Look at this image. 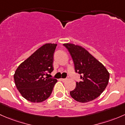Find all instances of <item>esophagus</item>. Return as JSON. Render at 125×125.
I'll return each mask as SVG.
<instances>
[{
	"label": "esophagus",
	"instance_id": "34e87169",
	"mask_svg": "<svg viewBox=\"0 0 125 125\" xmlns=\"http://www.w3.org/2000/svg\"><path fill=\"white\" fill-rule=\"evenodd\" d=\"M66 80H67V79H63V78H61V81L62 82H65Z\"/></svg>",
	"mask_w": 125,
	"mask_h": 125
}]
</instances>
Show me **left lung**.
<instances>
[{
    "label": "left lung",
    "mask_w": 125,
    "mask_h": 125,
    "mask_svg": "<svg viewBox=\"0 0 125 125\" xmlns=\"http://www.w3.org/2000/svg\"><path fill=\"white\" fill-rule=\"evenodd\" d=\"M71 55L75 72L81 74L82 81L76 82V88L70 92L77 102L86 103L95 99L106 88L110 73L101 62L88 51L79 45L64 43Z\"/></svg>",
    "instance_id": "left-lung-1"
}]
</instances>
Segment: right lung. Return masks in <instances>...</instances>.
I'll return each instance as SVG.
<instances>
[{
	"mask_svg": "<svg viewBox=\"0 0 125 125\" xmlns=\"http://www.w3.org/2000/svg\"><path fill=\"white\" fill-rule=\"evenodd\" d=\"M57 44L46 43L21 62L15 70V86L27 101L39 103L47 99L52 93L56 79L45 77L47 72L53 70V53Z\"/></svg>",
	"mask_w": 125,
	"mask_h": 125,
	"instance_id": "obj_1",
	"label": "right lung"
}]
</instances>
